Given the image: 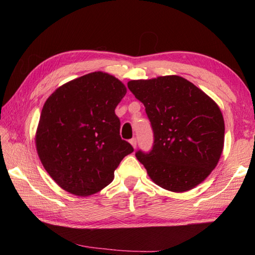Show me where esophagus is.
I'll list each match as a JSON object with an SVG mask.
<instances>
[{
	"label": "esophagus",
	"mask_w": 255,
	"mask_h": 255,
	"mask_svg": "<svg viewBox=\"0 0 255 255\" xmlns=\"http://www.w3.org/2000/svg\"><path fill=\"white\" fill-rule=\"evenodd\" d=\"M130 143H131L132 147L136 149V147H137V139L136 138H131L130 139Z\"/></svg>",
	"instance_id": "34e87169"
}]
</instances>
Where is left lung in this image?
I'll list each match as a JSON object with an SVG mask.
<instances>
[{
  "label": "left lung",
  "instance_id": "1",
  "mask_svg": "<svg viewBox=\"0 0 255 255\" xmlns=\"http://www.w3.org/2000/svg\"><path fill=\"white\" fill-rule=\"evenodd\" d=\"M128 89L144 105L153 131L149 152H136L151 180L177 193L202 183L224 149L225 122L218 105L177 75L130 81Z\"/></svg>",
  "mask_w": 255,
  "mask_h": 255
}]
</instances>
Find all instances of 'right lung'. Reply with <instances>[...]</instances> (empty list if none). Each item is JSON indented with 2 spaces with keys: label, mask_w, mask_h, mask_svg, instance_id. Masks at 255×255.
<instances>
[{
  "label": "right lung",
  "mask_w": 255,
  "mask_h": 255,
  "mask_svg": "<svg viewBox=\"0 0 255 255\" xmlns=\"http://www.w3.org/2000/svg\"><path fill=\"white\" fill-rule=\"evenodd\" d=\"M126 88L113 75L93 72L57 89L40 114L36 147L42 165L64 191L90 196L114 180L132 145L119 134L115 108Z\"/></svg>",
  "instance_id": "right-lung-1"
}]
</instances>
